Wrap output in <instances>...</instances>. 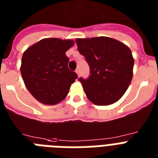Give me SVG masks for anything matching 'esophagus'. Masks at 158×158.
<instances>
[{
    "instance_id": "obj_1",
    "label": "esophagus",
    "mask_w": 158,
    "mask_h": 158,
    "mask_svg": "<svg viewBox=\"0 0 158 158\" xmlns=\"http://www.w3.org/2000/svg\"><path fill=\"white\" fill-rule=\"evenodd\" d=\"M76 73H77V74L78 77L80 76V70H79V69H77V70H76Z\"/></svg>"
}]
</instances>
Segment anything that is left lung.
<instances>
[{"instance_id": "8db88e82", "label": "left lung", "mask_w": 158, "mask_h": 158, "mask_svg": "<svg viewBox=\"0 0 158 158\" xmlns=\"http://www.w3.org/2000/svg\"><path fill=\"white\" fill-rule=\"evenodd\" d=\"M76 42L89 67L88 78H79L88 99L99 106L117 102L133 77L134 59L129 47L107 36L78 38Z\"/></svg>"}]
</instances>
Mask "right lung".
Listing matches in <instances>:
<instances>
[{
  "label": "right lung",
  "mask_w": 158,
  "mask_h": 158,
  "mask_svg": "<svg viewBox=\"0 0 158 158\" xmlns=\"http://www.w3.org/2000/svg\"><path fill=\"white\" fill-rule=\"evenodd\" d=\"M73 45L72 40L42 39L23 53L20 68L23 80L31 95L41 103H59L78 77L69 70V59L65 55Z\"/></svg>",
  "instance_id": "add662e5"
}]
</instances>
